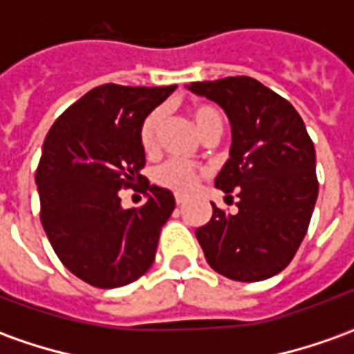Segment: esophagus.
Segmentation results:
<instances>
[{
	"instance_id": "obj_1",
	"label": "esophagus",
	"mask_w": 354,
	"mask_h": 354,
	"mask_svg": "<svg viewBox=\"0 0 354 354\" xmlns=\"http://www.w3.org/2000/svg\"><path fill=\"white\" fill-rule=\"evenodd\" d=\"M185 201H187V197H185V195H180V193H176V205H184Z\"/></svg>"
}]
</instances>
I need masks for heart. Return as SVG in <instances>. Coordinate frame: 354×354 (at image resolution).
Listing matches in <instances>:
<instances>
[{
    "instance_id": "obj_1",
    "label": "heart",
    "mask_w": 354,
    "mask_h": 354,
    "mask_svg": "<svg viewBox=\"0 0 354 354\" xmlns=\"http://www.w3.org/2000/svg\"><path fill=\"white\" fill-rule=\"evenodd\" d=\"M192 117L199 132L205 131L208 124H212L214 121H222L214 108L203 106V104L193 106ZM162 119H165V113H162L161 108H157L153 111H149L146 119L140 124V146L146 153H153L157 146H159ZM153 178L155 182L162 185V187H169V189L178 193H187L195 189V185H197L201 178V170L195 169L193 165H187V162L167 161L155 170Z\"/></svg>"
}]
</instances>
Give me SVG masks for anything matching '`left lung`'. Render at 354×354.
Masks as SVG:
<instances>
[{
  "label": "left lung",
  "mask_w": 354,
  "mask_h": 354,
  "mask_svg": "<svg viewBox=\"0 0 354 354\" xmlns=\"http://www.w3.org/2000/svg\"><path fill=\"white\" fill-rule=\"evenodd\" d=\"M187 88L216 102L230 119V159L214 185L239 197L237 214L212 205L210 222L195 230L197 241L216 273L266 281L292 261L311 222L319 195L315 146L294 106L252 77Z\"/></svg>",
  "instance_id": "obj_1"
}]
</instances>
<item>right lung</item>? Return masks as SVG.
Returning a JSON list of instances; mask_svg holds the SVG:
<instances>
[{"mask_svg":"<svg viewBox=\"0 0 354 354\" xmlns=\"http://www.w3.org/2000/svg\"><path fill=\"white\" fill-rule=\"evenodd\" d=\"M176 91L102 85L72 104L50 127L35 184L41 223L66 269L96 288L131 284L151 267L174 195L149 185L140 124ZM142 183L140 209L120 207L118 189Z\"/></svg>","mask_w":354,"mask_h":354,"instance_id":"1","label":"right lung"}]
</instances>
